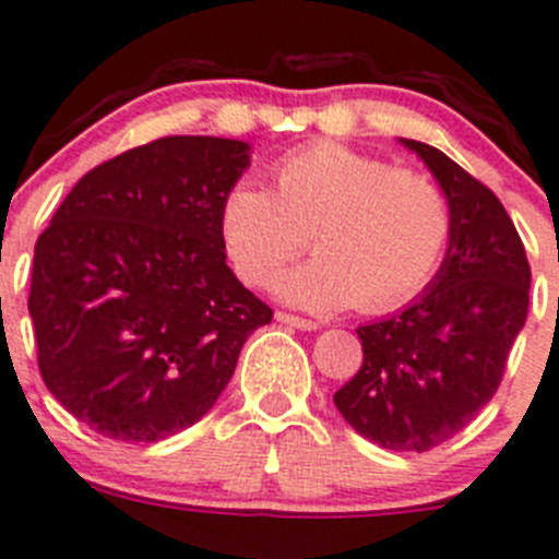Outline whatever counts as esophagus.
I'll use <instances>...</instances> for the list:
<instances>
[{"mask_svg":"<svg viewBox=\"0 0 559 559\" xmlns=\"http://www.w3.org/2000/svg\"><path fill=\"white\" fill-rule=\"evenodd\" d=\"M274 319L280 321V324L296 326V330H305V332H313V330H319V324H316V321H310V319H301V316H294V313H283V310H280V313H276Z\"/></svg>","mask_w":559,"mask_h":559,"instance_id":"obj_1","label":"esophagus"}]
</instances>
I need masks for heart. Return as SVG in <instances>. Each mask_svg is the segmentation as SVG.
<instances>
[{"mask_svg": "<svg viewBox=\"0 0 559 559\" xmlns=\"http://www.w3.org/2000/svg\"><path fill=\"white\" fill-rule=\"evenodd\" d=\"M452 229V202L432 174L332 141L276 163L274 191L238 182L222 202L224 246L249 285H263L313 235L319 254L276 276L274 290L316 313L407 305L438 274Z\"/></svg>", "mask_w": 559, "mask_h": 559, "instance_id": "heart-1", "label": "heart"}]
</instances>
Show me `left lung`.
Instances as JSON below:
<instances>
[{"label":"left lung","mask_w":559,"mask_h":559,"mask_svg":"<svg viewBox=\"0 0 559 559\" xmlns=\"http://www.w3.org/2000/svg\"><path fill=\"white\" fill-rule=\"evenodd\" d=\"M435 174L454 213L452 243L429 288L396 316L357 326L362 366L335 407L393 452H429L493 399L507 355L524 330L530 260L488 186L452 157L402 138Z\"/></svg>","instance_id":"1"}]
</instances>
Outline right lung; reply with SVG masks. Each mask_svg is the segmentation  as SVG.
<instances>
[{"label": "right lung", "instance_id": "1", "mask_svg": "<svg viewBox=\"0 0 559 559\" xmlns=\"http://www.w3.org/2000/svg\"><path fill=\"white\" fill-rule=\"evenodd\" d=\"M249 143L171 135L102 163L35 243L29 316L46 388L99 435L197 424L271 307L227 265L222 202Z\"/></svg>", "mask_w": 559, "mask_h": 559}]
</instances>
